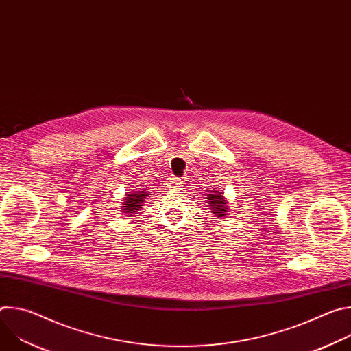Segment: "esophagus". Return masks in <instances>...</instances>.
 Instances as JSON below:
<instances>
[{"mask_svg": "<svg viewBox=\"0 0 351 351\" xmlns=\"http://www.w3.org/2000/svg\"><path fill=\"white\" fill-rule=\"evenodd\" d=\"M183 184H184V180H183V179H179V178H171V179H169V186H171V187H179V189H182Z\"/></svg>", "mask_w": 351, "mask_h": 351, "instance_id": "1", "label": "esophagus"}]
</instances>
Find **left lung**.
Wrapping results in <instances>:
<instances>
[{
	"mask_svg": "<svg viewBox=\"0 0 351 351\" xmlns=\"http://www.w3.org/2000/svg\"><path fill=\"white\" fill-rule=\"evenodd\" d=\"M206 202L208 203V210L211 214L215 215V218H225L229 215L230 213V207L226 203V198L223 195V191L221 190H215L210 194H207Z\"/></svg>",
	"mask_w": 351,
	"mask_h": 351,
	"instance_id": "8db88e82",
	"label": "left lung"
}]
</instances>
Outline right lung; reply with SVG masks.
Segmentation results:
<instances>
[{
  "label": "right lung",
  "instance_id": "add662e5",
  "mask_svg": "<svg viewBox=\"0 0 351 351\" xmlns=\"http://www.w3.org/2000/svg\"><path fill=\"white\" fill-rule=\"evenodd\" d=\"M129 194L122 199V208L121 213L126 217H133V214H137L138 210L143 208V204L145 203V198L148 197L149 190L148 189H138L134 191H128Z\"/></svg>",
  "mask_w": 351,
  "mask_h": 351
}]
</instances>
